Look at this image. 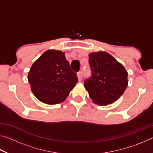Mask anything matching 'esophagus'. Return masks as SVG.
Returning a JSON list of instances; mask_svg holds the SVG:
<instances>
[{"label":"esophagus","instance_id":"esophagus-1","mask_svg":"<svg viewBox=\"0 0 153 153\" xmlns=\"http://www.w3.org/2000/svg\"><path fill=\"white\" fill-rule=\"evenodd\" d=\"M77 77H78V79H79V81L80 82V81H82V77H83V74H82V71H79V72H78V73H77Z\"/></svg>","mask_w":153,"mask_h":153}]
</instances>
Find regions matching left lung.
<instances>
[{"mask_svg": "<svg viewBox=\"0 0 153 153\" xmlns=\"http://www.w3.org/2000/svg\"><path fill=\"white\" fill-rule=\"evenodd\" d=\"M92 75L84 81V87L92 101L107 105L116 101L128 86V71L122 65L106 52L89 54Z\"/></svg>", "mask_w": 153, "mask_h": 153, "instance_id": "8db88e82", "label": "left lung"}]
</instances>
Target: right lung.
I'll list each match as a JSON object with an SVG mask.
<instances>
[{
	"mask_svg": "<svg viewBox=\"0 0 153 153\" xmlns=\"http://www.w3.org/2000/svg\"><path fill=\"white\" fill-rule=\"evenodd\" d=\"M27 79L35 97L48 105L64 101L78 81L65 53L56 50L45 52L33 63Z\"/></svg>",
	"mask_w": 153,
	"mask_h": 153,
	"instance_id": "right-lung-1",
	"label": "right lung"
}]
</instances>
